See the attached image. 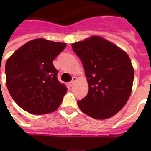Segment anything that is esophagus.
Returning <instances> with one entry per match:
<instances>
[{
	"instance_id": "esophagus-1",
	"label": "esophagus",
	"mask_w": 151,
	"mask_h": 151,
	"mask_svg": "<svg viewBox=\"0 0 151 151\" xmlns=\"http://www.w3.org/2000/svg\"><path fill=\"white\" fill-rule=\"evenodd\" d=\"M76 81H77V78H76V77H73L72 79V81H71L70 82H69V86H73V84L75 83Z\"/></svg>"
}]
</instances>
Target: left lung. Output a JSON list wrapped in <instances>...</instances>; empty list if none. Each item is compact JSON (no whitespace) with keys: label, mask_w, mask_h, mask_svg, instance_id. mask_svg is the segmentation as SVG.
<instances>
[{"label":"left lung","mask_w":151,"mask_h":151,"mask_svg":"<svg viewBox=\"0 0 151 151\" xmlns=\"http://www.w3.org/2000/svg\"><path fill=\"white\" fill-rule=\"evenodd\" d=\"M82 63L89 91L78 101L80 110L89 116L104 120L120 111L129 98L134 70L125 52L99 36L72 43Z\"/></svg>","instance_id":"1"}]
</instances>
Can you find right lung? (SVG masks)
<instances>
[{"mask_svg":"<svg viewBox=\"0 0 151 151\" xmlns=\"http://www.w3.org/2000/svg\"><path fill=\"white\" fill-rule=\"evenodd\" d=\"M65 47V43L35 39L19 47L7 60V88L23 110L43 115L59 108L67 88L58 81V71L52 62Z\"/></svg>","mask_w":151,"mask_h":151,"instance_id":"add662e5","label":"right lung"}]
</instances>
